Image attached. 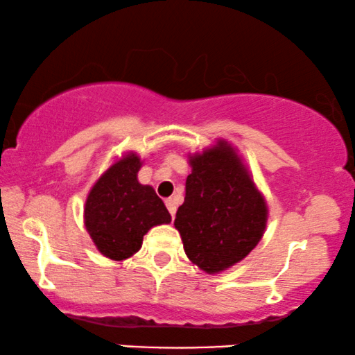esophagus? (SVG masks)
Segmentation results:
<instances>
[{"label": "esophagus", "mask_w": 355, "mask_h": 355, "mask_svg": "<svg viewBox=\"0 0 355 355\" xmlns=\"http://www.w3.org/2000/svg\"><path fill=\"white\" fill-rule=\"evenodd\" d=\"M165 206H167V209L170 211V214H172L173 218L175 213H177V201H175V198H167L165 200Z\"/></svg>", "instance_id": "1"}]
</instances>
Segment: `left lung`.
Returning a JSON list of instances; mask_svg holds the SVG:
<instances>
[{
    "label": "left lung",
    "instance_id": "obj_1",
    "mask_svg": "<svg viewBox=\"0 0 355 355\" xmlns=\"http://www.w3.org/2000/svg\"><path fill=\"white\" fill-rule=\"evenodd\" d=\"M185 201L175 216L188 259L206 273L241 262L262 239L266 198L230 142L190 155Z\"/></svg>",
    "mask_w": 355,
    "mask_h": 355
}]
</instances>
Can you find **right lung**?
<instances>
[{
    "label": "right lung",
    "instance_id": "1",
    "mask_svg": "<svg viewBox=\"0 0 355 355\" xmlns=\"http://www.w3.org/2000/svg\"><path fill=\"white\" fill-rule=\"evenodd\" d=\"M142 160L129 152L98 178L85 203V226L96 249L111 260H124L142 248L150 227L172 216L150 185L137 180Z\"/></svg>",
    "mask_w": 355,
    "mask_h": 355
}]
</instances>
